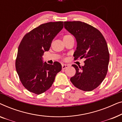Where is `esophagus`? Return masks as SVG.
<instances>
[{
  "instance_id": "1",
  "label": "esophagus",
  "mask_w": 122,
  "mask_h": 122,
  "mask_svg": "<svg viewBox=\"0 0 122 122\" xmlns=\"http://www.w3.org/2000/svg\"><path fill=\"white\" fill-rule=\"evenodd\" d=\"M69 66V65L68 64H62V69H65L66 68H68Z\"/></svg>"
}]
</instances>
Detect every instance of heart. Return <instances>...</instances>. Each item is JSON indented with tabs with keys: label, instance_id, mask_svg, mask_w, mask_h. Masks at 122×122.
Wrapping results in <instances>:
<instances>
[{
	"label": "heart",
	"instance_id": "b5f03b06",
	"mask_svg": "<svg viewBox=\"0 0 122 122\" xmlns=\"http://www.w3.org/2000/svg\"><path fill=\"white\" fill-rule=\"evenodd\" d=\"M69 38H73V37L71 36V35H69V34L65 35V36H63V39H69Z\"/></svg>",
	"mask_w": 122,
	"mask_h": 122
}]
</instances>
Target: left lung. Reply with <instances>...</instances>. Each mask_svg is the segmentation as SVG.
I'll list each match as a JSON object with an SVG mask.
<instances>
[{
  "label": "left lung",
  "mask_w": 122,
  "mask_h": 122,
  "mask_svg": "<svg viewBox=\"0 0 122 122\" xmlns=\"http://www.w3.org/2000/svg\"><path fill=\"white\" fill-rule=\"evenodd\" d=\"M64 24L77 43L74 59H86L84 66L72 65L76 73L71 78V82L81 91H93L101 84L107 73L109 53L106 40L98 29L86 23L64 21Z\"/></svg>",
  "instance_id": "1"
}]
</instances>
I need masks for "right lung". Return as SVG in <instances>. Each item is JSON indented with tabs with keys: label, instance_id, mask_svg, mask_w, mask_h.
I'll return each mask as SVG.
<instances>
[{
	"label": "right lung",
	"instance_id": "right-lung-1",
	"mask_svg": "<svg viewBox=\"0 0 122 122\" xmlns=\"http://www.w3.org/2000/svg\"><path fill=\"white\" fill-rule=\"evenodd\" d=\"M63 21L45 23L24 36L20 43L15 61L16 71L28 91L40 94L49 89L56 74L61 70L58 61L43 62V56L63 28Z\"/></svg>",
	"mask_w": 122,
	"mask_h": 122
}]
</instances>
